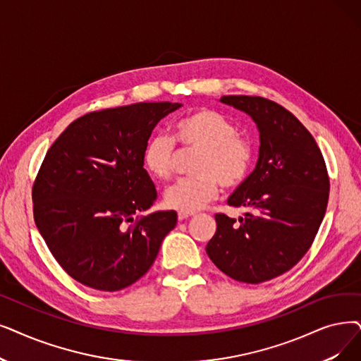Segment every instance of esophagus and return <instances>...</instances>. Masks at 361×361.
I'll use <instances>...</instances> for the list:
<instances>
[{
	"instance_id": "esophagus-1",
	"label": "esophagus",
	"mask_w": 361,
	"mask_h": 361,
	"mask_svg": "<svg viewBox=\"0 0 361 361\" xmlns=\"http://www.w3.org/2000/svg\"><path fill=\"white\" fill-rule=\"evenodd\" d=\"M192 215H193V212H178V219H180V221H183V219L189 218Z\"/></svg>"
}]
</instances>
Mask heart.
<instances>
[{
  "mask_svg": "<svg viewBox=\"0 0 361 361\" xmlns=\"http://www.w3.org/2000/svg\"><path fill=\"white\" fill-rule=\"evenodd\" d=\"M176 143L200 150L193 165L197 176L185 177L168 187L164 202L171 209L195 212L211 202L219 190L240 185L254 164V146L238 134L228 118L214 109H196L174 123V140L154 134L143 150V165L156 180H168L174 171Z\"/></svg>",
  "mask_w": 361,
  "mask_h": 361,
  "instance_id": "1",
  "label": "heart"
}]
</instances>
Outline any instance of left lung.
<instances>
[{
	"label": "left lung",
	"mask_w": 361,
	"mask_h": 361,
	"mask_svg": "<svg viewBox=\"0 0 361 361\" xmlns=\"http://www.w3.org/2000/svg\"><path fill=\"white\" fill-rule=\"evenodd\" d=\"M259 130L255 169L230 197L236 221L216 214L207 254L228 277L258 285L289 271L316 239L329 200L327 168L310 131L288 109L258 96H223Z\"/></svg>",
	"instance_id": "8db88e82"
}]
</instances>
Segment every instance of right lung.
Returning <instances> with one entry per match:
<instances>
[{"instance_id": "obj_1", "label": "right lung", "mask_w": 361, "mask_h": 361, "mask_svg": "<svg viewBox=\"0 0 361 361\" xmlns=\"http://www.w3.org/2000/svg\"><path fill=\"white\" fill-rule=\"evenodd\" d=\"M180 103H134L75 119L47 152L32 185L34 219L72 279L116 292L143 277L177 212L149 209L158 192L143 150Z\"/></svg>"}]
</instances>
